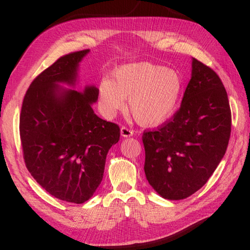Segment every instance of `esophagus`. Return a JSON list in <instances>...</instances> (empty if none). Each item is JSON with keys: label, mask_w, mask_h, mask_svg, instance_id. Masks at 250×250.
Returning a JSON list of instances; mask_svg holds the SVG:
<instances>
[{"label": "esophagus", "mask_w": 250, "mask_h": 250, "mask_svg": "<svg viewBox=\"0 0 250 250\" xmlns=\"http://www.w3.org/2000/svg\"><path fill=\"white\" fill-rule=\"evenodd\" d=\"M120 133L124 138H129L133 135V131L129 128H126V126H122V128L120 129Z\"/></svg>", "instance_id": "34e87169"}]
</instances>
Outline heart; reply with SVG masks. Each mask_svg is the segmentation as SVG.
I'll use <instances>...</instances> for the list:
<instances>
[{"label":"heart","instance_id":"heart-1","mask_svg":"<svg viewBox=\"0 0 250 250\" xmlns=\"http://www.w3.org/2000/svg\"><path fill=\"white\" fill-rule=\"evenodd\" d=\"M183 80L176 70L147 62L118 67L113 79H101L98 86L99 107L108 118L126 107L138 124L156 126L174 115L179 107Z\"/></svg>","mask_w":250,"mask_h":250}]
</instances>
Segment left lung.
<instances>
[{"instance_id": "obj_1", "label": "left lung", "mask_w": 250, "mask_h": 250, "mask_svg": "<svg viewBox=\"0 0 250 250\" xmlns=\"http://www.w3.org/2000/svg\"><path fill=\"white\" fill-rule=\"evenodd\" d=\"M230 126L229 103L221 78L193 58L180 109L158 130L143 132L149 184L167 200L191 196L225 155Z\"/></svg>"}]
</instances>
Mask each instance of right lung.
<instances>
[{
    "mask_svg": "<svg viewBox=\"0 0 250 250\" xmlns=\"http://www.w3.org/2000/svg\"><path fill=\"white\" fill-rule=\"evenodd\" d=\"M89 49L61 57L33 80L24 97L20 134L25 164L50 195L82 204L104 177L108 151L119 141L116 124L101 119L92 104L94 84L76 88L79 64Z\"/></svg>",
    "mask_w": 250,
    "mask_h": 250,
    "instance_id": "1",
    "label": "right lung"
}]
</instances>
